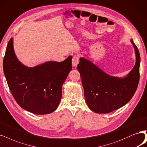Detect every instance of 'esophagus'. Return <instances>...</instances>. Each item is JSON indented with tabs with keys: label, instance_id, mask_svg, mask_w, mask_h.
I'll list each match as a JSON object with an SVG mask.
<instances>
[{
	"label": "esophagus",
	"instance_id": "1",
	"mask_svg": "<svg viewBox=\"0 0 147 147\" xmlns=\"http://www.w3.org/2000/svg\"><path fill=\"white\" fill-rule=\"evenodd\" d=\"M72 65L74 67H77V65L79 63V57L78 55H75V56L72 58Z\"/></svg>",
	"mask_w": 147,
	"mask_h": 147
}]
</instances>
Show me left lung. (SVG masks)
<instances>
[{"mask_svg": "<svg viewBox=\"0 0 147 147\" xmlns=\"http://www.w3.org/2000/svg\"><path fill=\"white\" fill-rule=\"evenodd\" d=\"M135 50L136 64L124 78L115 77L104 72L84 58L77 65L89 108L98 114L112 112L126 105L133 97L139 82L140 58L138 47L131 39Z\"/></svg>", "mask_w": 147, "mask_h": 147, "instance_id": "8db88e82", "label": "left lung"}]
</instances>
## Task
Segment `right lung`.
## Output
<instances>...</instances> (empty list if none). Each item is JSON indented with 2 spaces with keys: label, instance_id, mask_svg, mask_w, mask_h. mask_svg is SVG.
<instances>
[{
  "label": "right lung",
  "instance_id": "1",
  "mask_svg": "<svg viewBox=\"0 0 147 147\" xmlns=\"http://www.w3.org/2000/svg\"><path fill=\"white\" fill-rule=\"evenodd\" d=\"M3 72L10 91L21 108L38 115L57 109L62 97V86L72 70V56L62 62L47 61L33 67L19 61L8 43L3 61Z\"/></svg>",
  "mask_w": 147,
  "mask_h": 147
}]
</instances>
